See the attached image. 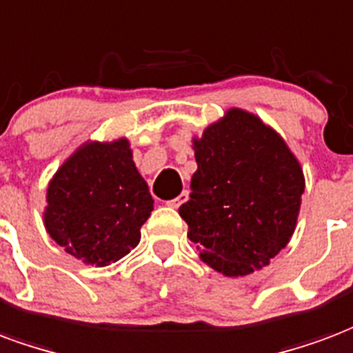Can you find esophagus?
Returning a JSON list of instances; mask_svg holds the SVG:
<instances>
[{"instance_id":"34e87169","label":"esophagus","mask_w":353,"mask_h":353,"mask_svg":"<svg viewBox=\"0 0 353 353\" xmlns=\"http://www.w3.org/2000/svg\"><path fill=\"white\" fill-rule=\"evenodd\" d=\"M187 200H189V192H187V190H183L179 196L174 198V200H170V202H166V205H168V208H174V210H177V208H179L181 203L187 202Z\"/></svg>"}]
</instances>
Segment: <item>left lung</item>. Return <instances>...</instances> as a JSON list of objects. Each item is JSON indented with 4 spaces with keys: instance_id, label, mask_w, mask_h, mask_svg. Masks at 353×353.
Here are the masks:
<instances>
[{
    "instance_id": "1",
    "label": "left lung",
    "mask_w": 353,
    "mask_h": 353,
    "mask_svg": "<svg viewBox=\"0 0 353 353\" xmlns=\"http://www.w3.org/2000/svg\"><path fill=\"white\" fill-rule=\"evenodd\" d=\"M198 170L179 208L200 260L226 276H245L286 247L305 190L297 157L252 112L230 108L192 138Z\"/></svg>"
}]
</instances>
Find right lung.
Returning a JSON list of instances; mask_svg holds the SVG:
<instances>
[{
  "label": "right lung",
  "instance_id": "1",
  "mask_svg": "<svg viewBox=\"0 0 353 353\" xmlns=\"http://www.w3.org/2000/svg\"><path fill=\"white\" fill-rule=\"evenodd\" d=\"M151 211L153 198L132 161L129 140H88L50 179L43 219L65 252L104 268L140 243V228Z\"/></svg>",
  "mask_w": 353,
  "mask_h": 353
}]
</instances>
